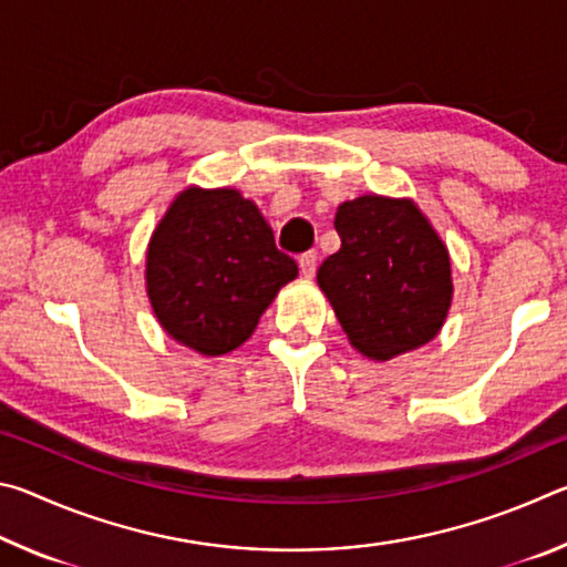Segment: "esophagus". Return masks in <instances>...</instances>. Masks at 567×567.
Returning a JSON list of instances; mask_svg holds the SVG:
<instances>
[{
    "label": "esophagus",
    "mask_w": 567,
    "mask_h": 567,
    "mask_svg": "<svg viewBox=\"0 0 567 567\" xmlns=\"http://www.w3.org/2000/svg\"><path fill=\"white\" fill-rule=\"evenodd\" d=\"M315 270H318V252L300 255V272L307 277V280L315 277Z\"/></svg>",
    "instance_id": "esophagus-1"
}]
</instances>
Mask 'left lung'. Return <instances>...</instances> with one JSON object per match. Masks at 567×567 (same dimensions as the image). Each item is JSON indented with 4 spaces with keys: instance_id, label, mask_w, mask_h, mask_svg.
<instances>
[{
    "instance_id": "1",
    "label": "left lung",
    "mask_w": 567,
    "mask_h": 567,
    "mask_svg": "<svg viewBox=\"0 0 567 567\" xmlns=\"http://www.w3.org/2000/svg\"><path fill=\"white\" fill-rule=\"evenodd\" d=\"M340 249L320 265L318 285L350 344L388 362L443 330L453 305L450 252L410 197L362 195L338 207Z\"/></svg>"
}]
</instances>
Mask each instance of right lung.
Returning a JSON list of instances; mask_svg holds the SVG:
<instances>
[{"label":"right lung","instance_id":"right-lung-1","mask_svg":"<svg viewBox=\"0 0 567 567\" xmlns=\"http://www.w3.org/2000/svg\"><path fill=\"white\" fill-rule=\"evenodd\" d=\"M295 277L272 227L235 187H185L147 245L152 312L172 340L205 358L237 350Z\"/></svg>","mask_w":567,"mask_h":567}]
</instances>
